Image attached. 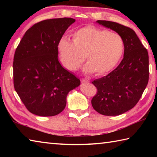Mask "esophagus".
Returning <instances> with one entry per match:
<instances>
[{
    "mask_svg": "<svg viewBox=\"0 0 157 157\" xmlns=\"http://www.w3.org/2000/svg\"><path fill=\"white\" fill-rule=\"evenodd\" d=\"M81 82H89V80L88 79H84V78H82L81 79Z\"/></svg>",
    "mask_w": 157,
    "mask_h": 157,
    "instance_id": "34e87169",
    "label": "esophagus"
}]
</instances>
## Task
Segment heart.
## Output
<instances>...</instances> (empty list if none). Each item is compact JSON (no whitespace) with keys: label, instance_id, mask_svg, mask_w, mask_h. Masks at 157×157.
<instances>
[{"label":"heart","instance_id":"1","mask_svg":"<svg viewBox=\"0 0 157 157\" xmlns=\"http://www.w3.org/2000/svg\"><path fill=\"white\" fill-rule=\"evenodd\" d=\"M72 38L73 42L63 37L58 44L60 59L68 71L78 70L84 57L85 71L103 75L115 67L124 53V41L118 34L95 26L79 29Z\"/></svg>","mask_w":157,"mask_h":157}]
</instances>
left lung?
I'll return each instance as SVG.
<instances>
[{"label": "left lung", "instance_id": "left-lung-1", "mask_svg": "<svg viewBox=\"0 0 157 157\" xmlns=\"http://www.w3.org/2000/svg\"><path fill=\"white\" fill-rule=\"evenodd\" d=\"M97 23L116 31L123 39L124 50L116 68L92 82L98 91L91 104L102 115L118 116L134 107L147 86L148 52L132 29L112 21L98 20Z\"/></svg>", "mask_w": 157, "mask_h": 157}]
</instances>
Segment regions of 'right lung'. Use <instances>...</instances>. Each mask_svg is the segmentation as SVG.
Wrapping results in <instances>:
<instances>
[{
    "mask_svg": "<svg viewBox=\"0 0 157 157\" xmlns=\"http://www.w3.org/2000/svg\"><path fill=\"white\" fill-rule=\"evenodd\" d=\"M75 21L72 18H59L36 23L26 31L16 49L14 87L32 113L57 115L64 109L68 92L80 84L58 59V44Z\"/></svg>",
    "mask_w": 157,
    "mask_h": 157,
    "instance_id": "obj_1",
    "label": "right lung"
}]
</instances>
